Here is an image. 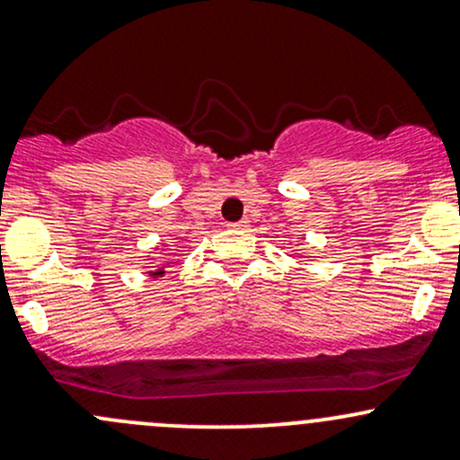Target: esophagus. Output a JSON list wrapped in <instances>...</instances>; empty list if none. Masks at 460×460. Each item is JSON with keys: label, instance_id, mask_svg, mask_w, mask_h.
<instances>
[{"label": "esophagus", "instance_id": "obj_1", "mask_svg": "<svg viewBox=\"0 0 460 460\" xmlns=\"http://www.w3.org/2000/svg\"><path fill=\"white\" fill-rule=\"evenodd\" d=\"M248 224H250L248 219H241V221H236V224H232L230 228H234V230H245V228H248Z\"/></svg>", "mask_w": 460, "mask_h": 460}]
</instances>
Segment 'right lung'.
<instances>
[{
	"label": "right lung",
	"instance_id": "right-lung-1",
	"mask_svg": "<svg viewBox=\"0 0 460 460\" xmlns=\"http://www.w3.org/2000/svg\"><path fill=\"white\" fill-rule=\"evenodd\" d=\"M149 274L153 276V279H157V276H164V268H160V270H155V271H149Z\"/></svg>",
	"mask_w": 460,
	"mask_h": 460
}]
</instances>
